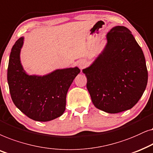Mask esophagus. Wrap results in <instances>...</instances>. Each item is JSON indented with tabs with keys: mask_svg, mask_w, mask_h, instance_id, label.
Instances as JSON below:
<instances>
[{
	"mask_svg": "<svg viewBox=\"0 0 153 153\" xmlns=\"http://www.w3.org/2000/svg\"><path fill=\"white\" fill-rule=\"evenodd\" d=\"M86 65V63L85 62V61H80L78 62V66L80 68H83Z\"/></svg>",
	"mask_w": 153,
	"mask_h": 153,
	"instance_id": "obj_1",
	"label": "esophagus"
}]
</instances>
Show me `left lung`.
<instances>
[{
	"label": "left lung",
	"instance_id": "8db88e82",
	"mask_svg": "<svg viewBox=\"0 0 153 153\" xmlns=\"http://www.w3.org/2000/svg\"><path fill=\"white\" fill-rule=\"evenodd\" d=\"M106 38L104 50L82 72L94 106L117 113L137 103L147 85L148 71L143 51L127 28L115 26Z\"/></svg>",
	"mask_w": 153,
	"mask_h": 153
}]
</instances>
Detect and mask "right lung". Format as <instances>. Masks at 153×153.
Segmentation results:
<instances>
[{
    "instance_id": "add662e5",
    "label": "right lung",
    "mask_w": 153,
    "mask_h": 153,
    "mask_svg": "<svg viewBox=\"0 0 153 153\" xmlns=\"http://www.w3.org/2000/svg\"><path fill=\"white\" fill-rule=\"evenodd\" d=\"M24 38L12 48L7 68V82L12 100L30 119L48 122L60 117L66 109L68 90L80 73L78 67L57 69L43 76L29 75L20 61Z\"/></svg>"
}]
</instances>
